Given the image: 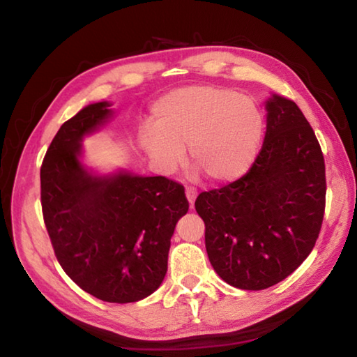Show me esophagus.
Masks as SVG:
<instances>
[{"mask_svg": "<svg viewBox=\"0 0 357 357\" xmlns=\"http://www.w3.org/2000/svg\"><path fill=\"white\" fill-rule=\"evenodd\" d=\"M185 197H187V200H189L190 206H192V204L195 203V198H197V189H193V187H187Z\"/></svg>", "mask_w": 357, "mask_h": 357, "instance_id": "esophagus-1", "label": "esophagus"}]
</instances>
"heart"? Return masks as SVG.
Returning <instances> with one entry per match:
<instances>
[{
	"label": "heart",
	"instance_id": "1",
	"mask_svg": "<svg viewBox=\"0 0 357 357\" xmlns=\"http://www.w3.org/2000/svg\"><path fill=\"white\" fill-rule=\"evenodd\" d=\"M263 134V113L249 96L195 84L157 100L153 128L142 132L140 146L162 174L176 172L189 148L192 162L211 179L229 183L252 167Z\"/></svg>",
	"mask_w": 357,
	"mask_h": 357
}]
</instances>
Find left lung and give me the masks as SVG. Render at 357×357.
I'll return each mask as SVG.
<instances>
[{"mask_svg": "<svg viewBox=\"0 0 357 357\" xmlns=\"http://www.w3.org/2000/svg\"><path fill=\"white\" fill-rule=\"evenodd\" d=\"M264 107V142L250 170L195 202L214 271L253 291L287 279L310 255L326 203L324 157L309 121L282 96Z\"/></svg>", "mask_w": 357, "mask_h": 357, "instance_id": "left-lung-1", "label": "left lung"}]
</instances>
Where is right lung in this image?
Masks as SVG:
<instances>
[{
	"label": "right lung",
	"instance_id": "obj_1",
	"mask_svg": "<svg viewBox=\"0 0 357 357\" xmlns=\"http://www.w3.org/2000/svg\"><path fill=\"white\" fill-rule=\"evenodd\" d=\"M110 107L89 104L59 128L40 167V202L64 273L94 298L128 304L160 287L189 202L184 187L164 176L84 165L82 143L112 119Z\"/></svg>",
	"mask_w": 357,
	"mask_h": 357
}]
</instances>
